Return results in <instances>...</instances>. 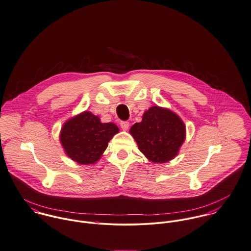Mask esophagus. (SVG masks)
I'll use <instances>...</instances> for the list:
<instances>
[{"instance_id":"1","label":"esophagus","mask_w":251,"mask_h":251,"mask_svg":"<svg viewBox=\"0 0 251 251\" xmlns=\"http://www.w3.org/2000/svg\"><path fill=\"white\" fill-rule=\"evenodd\" d=\"M120 126H121L122 130L127 131L128 128H129V126H130V124H129L128 121H122V122H120Z\"/></svg>"}]
</instances>
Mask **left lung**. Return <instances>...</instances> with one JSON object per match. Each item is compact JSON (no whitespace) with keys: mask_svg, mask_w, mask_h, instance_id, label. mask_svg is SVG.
<instances>
[{"mask_svg":"<svg viewBox=\"0 0 251 251\" xmlns=\"http://www.w3.org/2000/svg\"><path fill=\"white\" fill-rule=\"evenodd\" d=\"M130 134L151 163L164 164L179 154L186 139V126L177 113L152 106L144 112L142 120L131 127Z\"/></svg>","mask_w":251,"mask_h":251,"instance_id":"1","label":"left lung"}]
</instances>
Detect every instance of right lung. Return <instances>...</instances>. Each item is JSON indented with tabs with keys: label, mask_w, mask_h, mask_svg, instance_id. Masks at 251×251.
I'll return each instance as SVG.
<instances>
[{
	"label": "right lung",
	"mask_w": 251,
	"mask_h": 251,
	"mask_svg": "<svg viewBox=\"0 0 251 251\" xmlns=\"http://www.w3.org/2000/svg\"><path fill=\"white\" fill-rule=\"evenodd\" d=\"M118 132L119 128L114 123H102L99 116L84 111L64 122L59 141L72 161L80 165H94Z\"/></svg>",
	"instance_id": "obj_1"
}]
</instances>
